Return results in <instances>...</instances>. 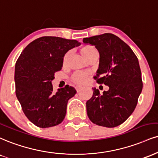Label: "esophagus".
<instances>
[{"label":"esophagus","mask_w":158,"mask_h":158,"mask_svg":"<svg viewBox=\"0 0 158 158\" xmlns=\"http://www.w3.org/2000/svg\"><path fill=\"white\" fill-rule=\"evenodd\" d=\"M81 89V87H79V86H77V87H76V90H77V92H79Z\"/></svg>","instance_id":"34e87169"}]
</instances>
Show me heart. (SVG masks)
Wrapping results in <instances>:
<instances>
[{
    "mask_svg": "<svg viewBox=\"0 0 158 158\" xmlns=\"http://www.w3.org/2000/svg\"><path fill=\"white\" fill-rule=\"evenodd\" d=\"M96 49L94 46L90 45H84L81 48V54L85 56V58L89 57L90 55H92L94 53L96 52ZM68 56H69V52H67L63 56V63L65 64L68 60ZM88 78V75L86 72L84 71H77L75 72L73 75L71 76V80L73 81L75 84L77 85H82L86 82Z\"/></svg>",
    "mask_w": 158,
    "mask_h": 158,
    "instance_id": "b5f03b06",
    "label": "heart"
}]
</instances>
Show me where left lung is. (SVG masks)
I'll list each match as a JSON object with an SVG mask.
<instances>
[{"mask_svg": "<svg viewBox=\"0 0 158 158\" xmlns=\"http://www.w3.org/2000/svg\"><path fill=\"white\" fill-rule=\"evenodd\" d=\"M100 54L99 67L95 80L109 86L101 95L93 88L87 102V113L95 124L115 127L130 116L135 109L143 88L141 71L136 55L127 43L110 33L84 38Z\"/></svg>", "mask_w": 158, "mask_h": 158, "instance_id": "left-lung-1", "label": "left lung"}]
</instances>
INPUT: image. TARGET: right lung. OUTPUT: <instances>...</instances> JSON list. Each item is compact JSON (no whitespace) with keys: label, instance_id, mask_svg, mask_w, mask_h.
Wrapping results in <instances>:
<instances>
[{"label":"right lung","instance_id":"1","mask_svg":"<svg viewBox=\"0 0 158 158\" xmlns=\"http://www.w3.org/2000/svg\"><path fill=\"white\" fill-rule=\"evenodd\" d=\"M79 44L75 40L42 37L30 43L17 60L16 96L25 115L37 127H54L64 120L68 101L77 90L65 85L54 93L51 81L62 69L64 55Z\"/></svg>","mask_w":158,"mask_h":158}]
</instances>
